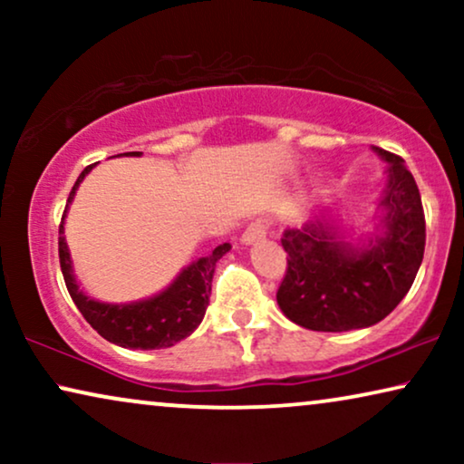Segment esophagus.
Masks as SVG:
<instances>
[{
  "label": "esophagus",
  "mask_w": 464,
  "mask_h": 464,
  "mask_svg": "<svg viewBox=\"0 0 464 464\" xmlns=\"http://www.w3.org/2000/svg\"><path fill=\"white\" fill-rule=\"evenodd\" d=\"M268 227H270V221L268 219L251 221L249 227H246L245 234H243V243L245 245H251V243H256V240L264 238L266 234H268Z\"/></svg>",
  "instance_id": "esophagus-1"
}]
</instances>
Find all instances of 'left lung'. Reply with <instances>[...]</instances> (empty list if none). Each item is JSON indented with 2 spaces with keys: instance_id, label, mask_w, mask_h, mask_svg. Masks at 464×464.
Listing matches in <instances>:
<instances>
[{
  "instance_id": "left-lung-1",
  "label": "left lung",
  "mask_w": 464,
  "mask_h": 464,
  "mask_svg": "<svg viewBox=\"0 0 464 464\" xmlns=\"http://www.w3.org/2000/svg\"><path fill=\"white\" fill-rule=\"evenodd\" d=\"M372 150L389 162L376 232L351 243L323 213L283 234L287 272L276 302L295 325L313 332L376 325L397 308L418 275L427 240L420 192L403 158Z\"/></svg>"
}]
</instances>
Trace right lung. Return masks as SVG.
<instances>
[{"mask_svg":"<svg viewBox=\"0 0 464 464\" xmlns=\"http://www.w3.org/2000/svg\"><path fill=\"white\" fill-rule=\"evenodd\" d=\"M118 156H141V151H126V154ZM92 167L94 164L82 170L78 181L73 183L59 226V259L69 295H72L82 316L107 342H113V344L122 348H132V351L135 348L137 351H156V348L173 346L179 340L188 338L200 325L208 306V295H211L215 264L232 246L230 243L215 246L211 256L200 257L186 266L167 289L156 294L154 297H148V300L130 304H107L92 300V297H88L80 289L78 281H75L73 262L65 243V227H63L75 189H78L82 179L91 173Z\"/></svg>","mask_w":464,"mask_h":464,"instance_id":"obj_1","label":"right lung"}]
</instances>
